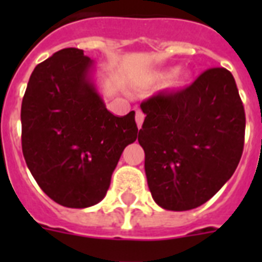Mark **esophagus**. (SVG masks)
I'll return each instance as SVG.
<instances>
[{
  "label": "esophagus",
  "instance_id": "esophagus-1",
  "mask_svg": "<svg viewBox=\"0 0 262 262\" xmlns=\"http://www.w3.org/2000/svg\"><path fill=\"white\" fill-rule=\"evenodd\" d=\"M144 118H145V114H144L140 108H137V110H136V122H137V126L141 127V125H143L144 122Z\"/></svg>",
  "mask_w": 262,
  "mask_h": 262
}]
</instances>
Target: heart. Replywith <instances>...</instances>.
<instances>
[{"label": "heart", "instance_id": "b5f03b06", "mask_svg": "<svg viewBox=\"0 0 262 262\" xmlns=\"http://www.w3.org/2000/svg\"><path fill=\"white\" fill-rule=\"evenodd\" d=\"M185 80H186V77H185V76H179L178 79H177V84H183L185 83Z\"/></svg>", "mask_w": 262, "mask_h": 262}]
</instances>
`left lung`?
<instances>
[{
	"instance_id": "left-lung-1",
	"label": "left lung",
	"mask_w": 262,
	"mask_h": 262,
	"mask_svg": "<svg viewBox=\"0 0 262 262\" xmlns=\"http://www.w3.org/2000/svg\"><path fill=\"white\" fill-rule=\"evenodd\" d=\"M139 132L155 203L189 211L231 178L244 152L245 108L231 72L211 68L186 88L141 103Z\"/></svg>"
}]
</instances>
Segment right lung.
<instances>
[{"mask_svg": "<svg viewBox=\"0 0 262 262\" xmlns=\"http://www.w3.org/2000/svg\"><path fill=\"white\" fill-rule=\"evenodd\" d=\"M94 61L62 49L32 72L21 103V147L31 174L59 205L104 199L123 149L137 139L135 111L111 114L92 83Z\"/></svg>", "mask_w": 262, "mask_h": 262, "instance_id": "right-lung-1", "label": "right lung"}]
</instances>
